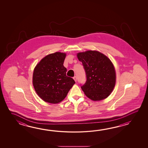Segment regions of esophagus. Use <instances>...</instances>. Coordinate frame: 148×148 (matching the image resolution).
<instances>
[{
    "label": "esophagus",
    "mask_w": 148,
    "mask_h": 148,
    "mask_svg": "<svg viewBox=\"0 0 148 148\" xmlns=\"http://www.w3.org/2000/svg\"><path fill=\"white\" fill-rule=\"evenodd\" d=\"M73 78L75 80V82H77V77L76 76H75Z\"/></svg>",
    "instance_id": "obj_1"
}]
</instances>
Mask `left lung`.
I'll return each mask as SVG.
<instances>
[{"label":"left lung","instance_id":"1","mask_svg":"<svg viewBox=\"0 0 148 148\" xmlns=\"http://www.w3.org/2000/svg\"><path fill=\"white\" fill-rule=\"evenodd\" d=\"M82 62L86 75V81L81 85L85 95L92 101L107 98L113 90L116 74L110 60L96 51H87L77 54Z\"/></svg>","mask_w":148,"mask_h":148}]
</instances>
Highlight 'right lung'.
I'll return each instance as SVG.
<instances>
[{
  "mask_svg": "<svg viewBox=\"0 0 148 148\" xmlns=\"http://www.w3.org/2000/svg\"><path fill=\"white\" fill-rule=\"evenodd\" d=\"M66 56L61 52L49 54L35 68L33 84L37 94L46 102L60 103L75 84L66 75V68L63 66Z\"/></svg>",
  "mask_w": 148,
  "mask_h": 148,
  "instance_id": "1",
  "label": "right lung"
}]
</instances>
